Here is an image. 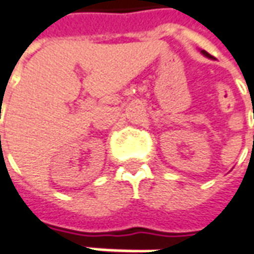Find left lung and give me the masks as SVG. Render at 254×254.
<instances>
[{
	"label": "left lung",
	"instance_id": "1",
	"mask_svg": "<svg viewBox=\"0 0 254 254\" xmlns=\"http://www.w3.org/2000/svg\"><path fill=\"white\" fill-rule=\"evenodd\" d=\"M201 53H202V55H204L205 57H208V59H212V60H214V57L211 56V55H209L208 52H205V50H201Z\"/></svg>",
	"mask_w": 254,
	"mask_h": 254
}]
</instances>
